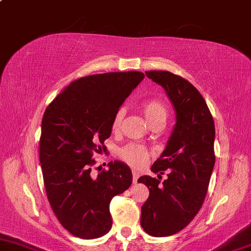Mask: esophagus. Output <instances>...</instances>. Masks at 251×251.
<instances>
[{
    "mask_svg": "<svg viewBox=\"0 0 251 251\" xmlns=\"http://www.w3.org/2000/svg\"><path fill=\"white\" fill-rule=\"evenodd\" d=\"M132 178H133V183L135 184L138 182V178H139V173L137 172V171H132Z\"/></svg>",
    "mask_w": 251,
    "mask_h": 251,
    "instance_id": "34e87169",
    "label": "esophagus"
}]
</instances>
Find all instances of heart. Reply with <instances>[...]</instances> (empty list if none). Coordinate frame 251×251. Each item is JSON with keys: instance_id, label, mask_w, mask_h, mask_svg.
I'll return each instance as SVG.
<instances>
[{"instance_id": "obj_1", "label": "heart", "mask_w": 251, "mask_h": 251, "mask_svg": "<svg viewBox=\"0 0 251 251\" xmlns=\"http://www.w3.org/2000/svg\"><path fill=\"white\" fill-rule=\"evenodd\" d=\"M141 109L144 117L147 119V121L150 123V125L155 122L165 123L169 116L168 109H166L165 105L157 100L146 101V102L142 103ZM122 119L123 111L122 110H119V111L114 114V117L112 119L111 129L113 132H118V131L120 130ZM149 155H150V152H149L146 147L135 143L128 144V146L122 148L121 150L119 151V157H120L122 161H125L126 163L134 166V168H141V166L146 163Z\"/></svg>"}]
</instances>
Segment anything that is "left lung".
Returning <instances> with one entry per match:
<instances>
[{
	"label": "left lung",
	"instance_id": "8db88e82",
	"mask_svg": "<svg viewBox=\"0 0 251 251\" xmlns=\"http://www.w3.org/2000/svg\"><path fill=\"white\" fill-rule=\"evenodd\" d=\"M146 75L165 90L176 114L164 151L151 168L160 174L168 170V178L138 179L150 191L141 207L143 230L166 237L186 227L204 203L215 165V125L203 96L186 79L165 70Z\"/></svg>",
	"mask_w": 251,
	"mask_h": 251
}]
</instances>
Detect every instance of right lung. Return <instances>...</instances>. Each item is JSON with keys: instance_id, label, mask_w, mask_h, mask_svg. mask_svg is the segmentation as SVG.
Wrapping results in <instances>:
<instances>
[{"instance_id": "1", "label": "right lung", "mask_w": 251, "mask_h": 251, "mask_svg": "<svg viewBox=\"0 0 251 251\" xmlns=\"http://www.w3.org/2000/svg\"><path fill=\"white\" fill-rule=\"evenodd\" d=\"M143 78L140 72L79 78L44 113L39 161L47 199L63 227L79 238H99L111 229L110 201L132 183L121 161L109 162L97 175L91 169L94 154L111 135L114 114Z\"/></svg>"}]
</instances>
